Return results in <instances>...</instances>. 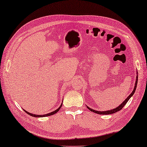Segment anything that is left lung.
Wrapping results in <instances>:
<instances>
[{"mask_svg":"<svg viewBox=\"0 0 147 147\" xmlns=\"http://www.w3.org/2000/svg\"><path fill=\"white\" fill-rule=\"evenodd\" d=\"M137 83H138V73H137V76H136V82H135V85H134V89L133 92H131V93L130 94V95L129 96L125 99V100L122 102L120 105L117 107H116V109H112V110H107V111H97V110H94L93 109H91V108L88 107V106H87V107H88V109L90 110V111L92 112H94L96 113H98V114H101V115H108V114H112V113H115L117 112L118 111H120L122 108H123L124 107V105L125 104L127 103V101H129V100L131 98V97L134 94V92H135L136 91V86H137Z\"/></svg>","mask_w":147,"mask_h":147,"instance_id":"left-lung-1","label":"left lung"}]
</instances>
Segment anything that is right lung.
<instances>
[{"label":"right lung","instance_id":"add662e5","mask_svg":"<svg viewBox=\"0 0 147 147\" xmlns=\"http://www.w3.org/2000/svg\"><path fill=\"white\" fill-rule=\"evenodd\" d=\"M62 104H63V103H61L60 107H59L58 109H56V110H55V111H53V112H51V113H47V114H44V115H36V114H33V113H30V112H28L27 111H26L25 110H24V111H25L26 113H27V114L30 115V116L34 117H47V116L52 115H53V114H55V113L58 112L59 111V109H60V108L61 107Z\"/></svg>","mask_w":147,"mask_h":147}]
</instances>
